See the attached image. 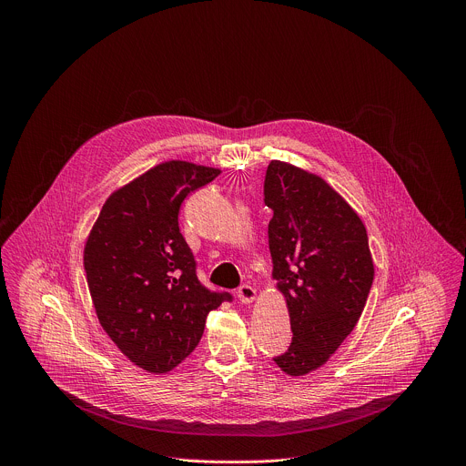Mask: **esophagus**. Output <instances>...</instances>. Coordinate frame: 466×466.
<instances>
[{
	"label": "esophagus",
	"mask_w": 466,
	"mask_h": 466,
	"mask_svg": "<svg viewBox=\"0 0 466 466\" xmlns=\"http://www.w3.org/2000/svg\"><path fill=\"white\" fill-rule=\"evenodd\" d=\"M236 293H238V299H239L243 304H248V302H252V300H254V297H256V289H254L252 286H248V284H243V286H239Z\"/></svg>",
	"instance_id": "obj_1"
}]
</instances>
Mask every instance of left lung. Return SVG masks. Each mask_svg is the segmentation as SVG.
<instances>
[{"label":"left lung","instance_id":"obj_1","mask_svg":"<svg viewBox=\"0 0 466 466\" xmlns=\"http://www.w3.org/2000/svg\"><path fill=\"white\" fill-rule=\"evenodd\" d=\"M263 203L273 210V279L288 300L293 339L275 363L289 376L324 365L365 308L374 265L365 225L320 177L273 160Z\"/></svg>","mask_w":466,"mask_h":466}]
</instances>
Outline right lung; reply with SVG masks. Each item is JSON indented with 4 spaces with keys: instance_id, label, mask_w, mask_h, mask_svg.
Returning <instances> with one entry per match:
<instances>
[{
    "instance_id": "obj_1",
    "label": "right lung",
    "mask_w": 466,
    "mask_h": 466,
    "mask_svg": "<svg viewBox=\"0 0 466 466\" xmlns=\"http://www.w3.org/2000/svg\"><path fill=\"white\" fill-rule=\"evenodd\" d=\"M221 171L171 160L114 191L85 247V271L103 329L135 365L169 372L198 345L207 315L232 295L197 279L178 228L184 198Z\"/></svg>"
}]
</instances>
